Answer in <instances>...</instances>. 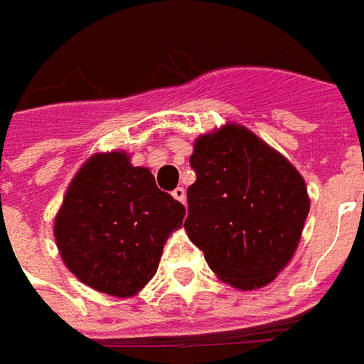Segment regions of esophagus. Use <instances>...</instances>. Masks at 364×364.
<instances>
[{
	"label": "esophagus",
	"instance_id": "34e87169",
	"mask_svg": "<svg viewBox=\"0 0 364 364\" xmlns=\"http://www.w3.org/2000/svg\"><path fill=\"white\" fill-rule=\"evenodd\" d=\"M172 196H174V200H178V201H182V203H186V190L182 188V186H178V188L172 192Z\"/></svg>",
	"mask_w": 364,
	"mask_h": 364
}]
</instances>
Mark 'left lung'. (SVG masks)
<instances>
[{
  "label": "left lung",
  "instance_id": "left-lung-1",
  "mask_svg": "<svg viewBox=\"0 0 364 364\" xmlns=\"http://www.w3.org/2000/svg\"><path fill=\"white\" fill-rule=\"evenodd\" d=\"M188 237L217 277L250 291L287 266L310 211L306 184L285 156L238 124L193 143Z\"/></svg>",
  "mask_w": 364,
  "mask_h": 364
}]
</instances>
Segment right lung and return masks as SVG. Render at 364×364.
I'll list each match as a JSON object with an SVG mask.
<instances>
[{"label": "right lung", "mask_w": 364, "mask_h": 364, "mask_svg": "<svg viewBox=\"0 0 364 364\" xmlns=\"http://www.w3.org/2000/svg\"><path fill=\"white\" fill-rule=\"evenodd\" d=\"M186 208L126 151L97 153L71 180L54 221L63 264L95 291L127 299L156 273Z\"/></svg>", "instance_id": "add662e5"}]
</instances>
